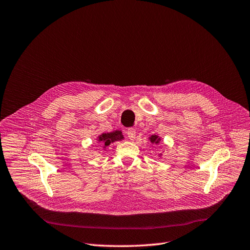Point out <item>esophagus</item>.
<instances>
[{
	"label": "esophagus",
	"mask_w": 250,
	"mask_h": 250,
	"mask_svg": "<svg viewBox=\"0 0 250 250\" xmlns=\"http://www.w3.org/2000/svg\"><path fill=\"white\" fill-rule=\"evenodd\" d=\"M126 135H127V138L129 140L134 141L135 138H136V129L135 128H128L127 132H126Z\"/></svg>",
	"instance_id": "obj_1"
}]
</instances>
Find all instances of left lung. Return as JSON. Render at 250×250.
<instances>
[{
	"mask_svg": "<svg viewBox=\"0 0 250 250\" xmlns=\"http://www.w3.org/2000/svg\"><path fill=\"white\" fill-rule=\"evenodd\" d=\"M149 140H150V142L152 144H159V142H160V138L158 136H156V135H152L149 138Z\"/></svg>",
	"mask_w": 250,
	"mask_h": 250,
	"instance_id": "left-lung-1",
	"label": "left lung"
}]
</instances>
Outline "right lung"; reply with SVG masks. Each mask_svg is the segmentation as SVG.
Wrapping results in <instances>:
<instances>
[{"label": "right lung", "instance_id": "obj_1", "mask_svg": "<svg viewBox=\"0 0 250 250\" xmlns=\"http://www.w3.org/2000/svg\"><path fill=\"white\" fill-rule=\"evenodd\" d=\"M122 134L123 133L121 131H113L111 133H103L100 136H98L97 140H98V142H100V144H102L103 148H106L111 143L115 142V141L123 140L124 136Z\"/></svg>", "mask_w": 250, "mask_h": 250}]
</instances>
